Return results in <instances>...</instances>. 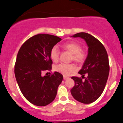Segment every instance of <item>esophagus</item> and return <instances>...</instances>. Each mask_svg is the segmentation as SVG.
Returning <instances> with one entry per match:
<instances>
[{
	"mask_svg": "<svg viewBox=\"0 0 123 123\" xmlns=\"http://www.w3.org/2000/svg\"><path fill=\"white\" fill-rule=\"evenodd\" d=\"M68 77H67V76H63V79L64 80H67V79H68Z\"/></svg>",
	"mask_w": 123,
	"mask_h": 123,
	"instance_id": "obj_1",
	"label": "esophagus"
}]
</instances>
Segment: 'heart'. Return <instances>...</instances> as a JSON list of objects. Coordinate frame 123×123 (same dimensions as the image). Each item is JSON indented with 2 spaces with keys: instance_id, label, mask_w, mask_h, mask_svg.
Returning <instances> with one entry per match:
<instances>
[{
  "instance_id": "b5f03b06",
  "label": "heart",
  "mask_w": 123,
  "mask_h": 123,
  "mask_svg": "<svg viewBox=\"0 0 123 123\" xmlns=\"http://www.w3.org/2000/svg\"><path fill=\"white\" fill-rule=\"evenodd\" d=\"M64 49L69 51L72 54V59L79 63L85 61L86 57V53L81 50V47L76 42H69L65 43L62 45ZM50 55L52 60L56 62L59 57V50L56 46L52 48ZM75 66L72 64H60L55 67V71L63 74V75L68 76L73 73L75 70Z\"/></svg>"
}]
</instances>
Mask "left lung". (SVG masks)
I'll return each mask as SVG.
<instances>
[{
    "label": "left lung",
    "mask_w": 123,
    "mask_h": 123,
    "mask_svg": "<svg viewBox=\"0 0 123 123\" xmlns=\"http://www.w3.org/2000/svg\"><path fill=\"white\" fill-rule=\"evenodd\" d=\"M70 37L84 39L88 47V54L78 72L87 78L85 80L73 76L75 85L70 90L74 98L80 103L91 104L99 98L105 88L109 77V58L105 47L99 40L86 32L76 34Z\"/></svg>",
    "instance_id": "obj_1"
}]
</instances>
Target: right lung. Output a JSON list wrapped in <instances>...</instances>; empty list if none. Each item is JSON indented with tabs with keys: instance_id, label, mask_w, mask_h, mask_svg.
<instances>
[{
	"instance_id": "add662e5",
	"label": "right lung",
	"mask_w": 123,
	"mask_h": 123,
	"mask_svg": "<svg viewBox=\"0 0 123 123\" xmlns=\"http://www.w3.org/2000/svg\"><path fill=\"white\" fill-rule=\"evenodd\" d=\"M61 41L54 35L38 34L28 39L18 51L14 66L17 82L24 97L35 105L46 106L56 96L63 75L55 72L43 76L42 73L51 69L50 52Z\"/></svg>"
}]
</instances>
